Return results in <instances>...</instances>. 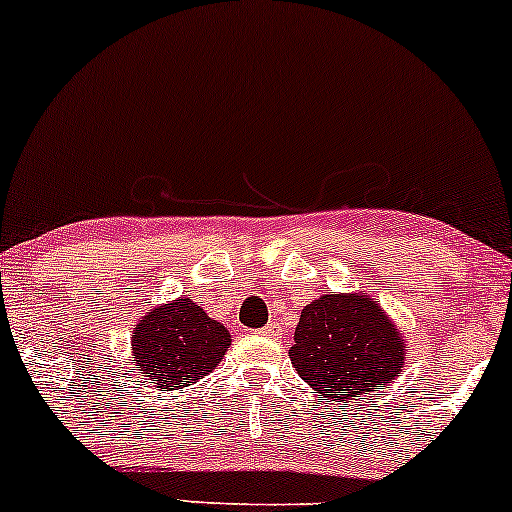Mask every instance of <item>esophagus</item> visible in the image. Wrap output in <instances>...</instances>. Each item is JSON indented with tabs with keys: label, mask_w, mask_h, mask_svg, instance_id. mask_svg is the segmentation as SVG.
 <instances>
[{
	"label": "esophagus",
	"mask_w": 512,
	"mask_h": 512,
	"mask_svg": "<svg viewBox=\"0 0 512 512\" xmlns=\"http://www.w3.org/2000/svg\"><path fill=\"white\" fill-rule=\"evenodd\" d=\"M261 333H263V336L275 338V336H280V333H283V326L275 324V321H268V324L261 329Z\"/></svg>",
	"instance_id": "esophagus-1"
}]
</instances>
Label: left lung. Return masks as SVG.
<instances>
[{"instance_id": "1", "label": "left lung", "mask_w": 512, "mask_h": 512, "mask_svg": "<svg viewBox=\"0 0 512 512\" xmlns=\"http://www.w3.org/2000/svg\"><path fill=\"white\" fill-rule=\"evenodd\" d=\"M404 348L401 333L365 295H324L302 309L290 358L321 396L346 404L399 377Z\"/></svg>"}]
</instances>
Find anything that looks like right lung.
<instances>
[{"label":"right lung","mask_w":512,"mask_h":512,"mask_svg":"<svg viewBox=\"0 0 512 512\" xmlns=\"http://www.w3.org/2000/svg\"><path fill=\"white\" fill-rule=\"evenodd\" d=\"M135 363L162 392L203 380L225 358L232 336L191 300L152 309L135 326Z\"/></svg>","instance_id":"1"}]
</instances>
